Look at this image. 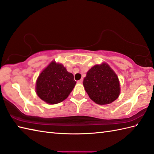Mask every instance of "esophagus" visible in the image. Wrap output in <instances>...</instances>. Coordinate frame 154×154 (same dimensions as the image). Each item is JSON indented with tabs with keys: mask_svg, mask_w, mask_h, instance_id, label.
Instances as JSON below:
<instances>
[{
	"mask_svg": "<svg viewBox=\"0 0 154 154\" xmlns=\"http://www.w3.org/2000/svg\"><path fill=\"white\" fill-rule=\"evenodd\" d=\"M82 83H83V79H80V80H79V81H77V83L81 84Z\"/></svg>",
	"mask_w": 154,
	"mask_h": 154,
	"instance_id": "esophagus-1",
	"label": "esophagus"
}]
</instances>
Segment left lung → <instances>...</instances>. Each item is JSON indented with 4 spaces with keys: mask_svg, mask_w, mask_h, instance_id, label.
<instances>
[{
    "mask_svg": "<svg viewBox=\"0 0 154 154\" xmlns=\"http://www.w3.org/2000/svg\"><path fill=\"white\" fill-rule=\"evenodd\" d=\"M83 85L90 99L99 104H107L120 94L117 75L106 63L96 65L87 73Z\"/></svg>",
    "mask_w": 154,
    "mask_h": 154,
    "instance_id": "left-lung-1",
    "label": "left lung"
}]
</instances>
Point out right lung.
Masks as SVG:
<instances>
[{
  "label": "right lung",
  "mask_w": 154,
  "mask_h": 154,
  "mask_svg": "<svg viewBox=\"0 0 154 154\" xmlns=\"http://www.w3.org/2000/svg\"><path fill=\"white\" fill-rule=\"evenodd\" d=\"M76 81L62 64L52 61L42 72L36 81L38 96L49 104H57L67 99Z\"/></svg>",
  "instance_id": "1"
}]
</instances>
